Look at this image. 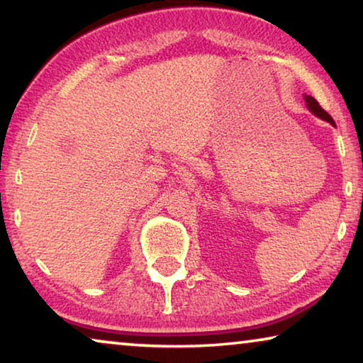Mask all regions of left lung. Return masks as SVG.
<instances>
[{
  "label": "left lung",
  "instance_id": "1",
  "mask_svg": "<svg viewBox=\"0 0 363 363\" xmlns=\"http://www.w3.org/2000/svg\"><path fill=\"white\" fill-rule=\"evenodd\" d=\"M304 99H306V104H307V108H309L312 113L317 115L318 118L327 120V121L331 123V125H335L333 118H331V116H330L327 112H325V110L320 107V104H318V102L314 99V97H312V96H306Z\"/></svg>",
  "mask_w": 363,
  "mask_h": 363
}]
</instances>
